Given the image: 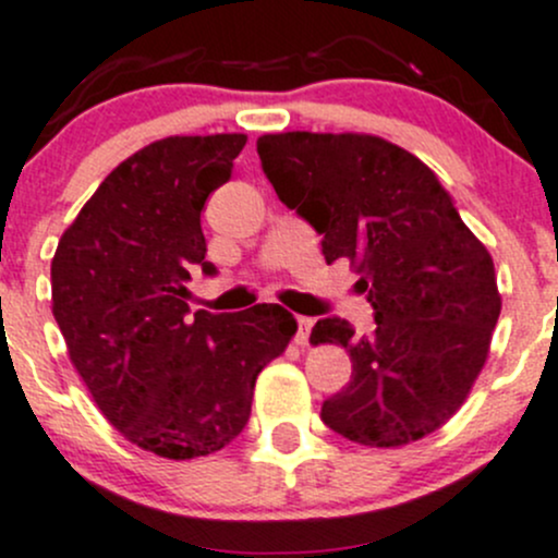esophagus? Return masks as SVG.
Segmentation results:
<instances>
[{"instance_id": "1", "label": "esophagus", "mask_w": 558, "mask_h": 558, "mask_svg": "<svg viewBox=\"0 0 558 558\" xmlns=\"http://www.w3.org/2000/svg\"><path fill=\"white\" fill-rule=\"evenodd\" d=\"M296 324H300V331H296V342L300 345H307V337H311V329H313V318H296Z\"/></svg>"}]
</instances>
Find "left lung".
<instances>
[{"label":"left lung","instance_id":"left-lung-1","mask_svg":"<svg viewBox=\"0 0 558 558\" xmlns=\"http://www.w3.org/2000/svg\"><path fill=\"white\" fill-rule=\"evenodd\" d=\"M256 150L280 202L324 234L326 262H351L375 307L364 337L340 318L313 326V345H342L353 362L351 384L320 408L324 424L369 448L437 432L488 359L502 311L492 253L435 172L384 137L280 132Z\"/></svg>","mask_w":558,"mask_h":558}]
</instances>
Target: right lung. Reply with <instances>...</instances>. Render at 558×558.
<instances>
[{"label": "right lung", "instance_id": "right-lung-1", "mask_svg": "<svg viewBox=\"0 0 558 558\" xmlns=\"http://www.w3.org/2000/svg\"><path fill=\"white\" fill-rule=\"evenodd\" d=\"M245 134L165 137L102 180L50 262L53 318L102 415L143 451L185 461L245 429L258 373L289 348L280 305L189 315L205 262L202 207L232 178Z\"/></svg>", "mask_w": 558, "mask_h": 558}]
</instances>
